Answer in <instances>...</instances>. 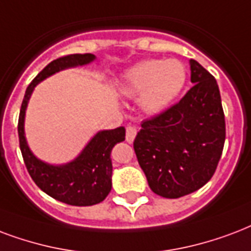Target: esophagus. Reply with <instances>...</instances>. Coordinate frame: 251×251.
Here are the masks:
<instances>
[{
    "label": "esophagus",
    "mask_w": 251,
    "mask_h": 251,
    "mask_svg": "<svg viewBox=\"0 0 251 251\" xmlns=\"http://www.w3.org/2000/svg\"><path fill=\"white\" fill-rule=\"evenodd\" d=\"M135 135H137V129L134 126H127V129H126V141L129 143H133L134 139H135Z\"/></svg>",
    "instance_id": "34e87169"
}]
</instances>
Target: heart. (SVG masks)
<instances>
[{"label": "heart", "mask_w": 251, "mask_h": 251, "mask_svg": "<svg viewBox=\"0 0 251 251\" xmlns=\"http://www.w3.org/2000/svg\"><path fill=\"white\" fill-rule=\"evenodd\" d=\"M187 83L185 66L177 59H147L122 74L120 91L126 97H138L143 113L155 116L176 100Z\"/></svg>", "instance_id": "obj_1"}]
</instances>
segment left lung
<instances>
[{
    "mask_svg": "<svg viewBox=\"0 0 251 251\" xmlns=\"http://www.w3.org/2000/svg\"><path fill=\"white\" fill-rule=\"evenodd\" d=\"M195 84L176 105L142 122L134 151L152 192L177 199L213 176L225 142V118L217 81L189 60Z\"/></svg>",
    "mask_w": 251,
    "mask_h": 251,
    "instance_id": "8db88e82",
    "label": "left lung"
}]
</instances>
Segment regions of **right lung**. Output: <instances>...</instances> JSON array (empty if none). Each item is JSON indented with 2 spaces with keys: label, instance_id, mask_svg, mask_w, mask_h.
<instances>
[{
  "label": "right lung",
  "instance_id": "1",
  "mask_svg": "<svg viewBox=\"0 0 251 251\" xmlns=\"http://www.w3.org/2000/svg\"><path fill=\"white\" fill-rule=\"evenodd\" d=\"M95 60L96 56L92 53H75L47 64L26 89L19 112V147L30 176L45 194L70 205H95L108 196L112 189L113 172L110 152L114 145L125 139V127L100 130L75 159L63 164H51L39 159L28 146L25 134L26 109L32 92L41 81L60 71L88 66Z\"/></svg>",
  "mask_w": 251,
  "mask_h": 251
}]
</instances>
